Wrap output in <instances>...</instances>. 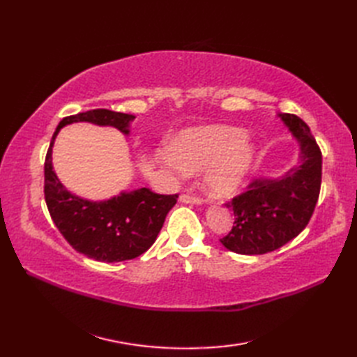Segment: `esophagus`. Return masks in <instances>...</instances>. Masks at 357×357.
Instances as JSON below:
<instances>
[{
	"instance_id": "34e87169",
	"label": "esophagus",
	"mask_w": 357,
	"mask_h": 357,
	"mask_svg": "<svg viewBox=\"0 0 357 357\" xmlns=\"http://www.w3.org/2000/svg\"><path fill=\"white\" fill-rule=\"evenodd\" d=\"M180 202H185V204H195V205H201V199L197 198V197H190V195H186V193H183V195H180Z\"/></svg>"
}]
</instances>
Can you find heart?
<instances>
[{"instance_id":"b5f03b06","label":"heart","mask_w":357,"mask_h":357,"mask_svg":"<svg viewBox=\"0 0 357 357\" xmlns=\"http://www.w3.org/2000/svg\"><path fill=\"white\" fill-rule=\"evenodd\" d=\"M259 147L244 129L223 125L190 128L172 144L155 152L159 167L174 176L204 172V188L213 198L228 199L241 192L250 178Z\"/></svg>"}]
</instances>
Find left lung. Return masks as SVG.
Instances as JSON below:
<instances>
[{
  "label": "left lung",
  "instance_id": "left-lung-1",
  "mask_svg": "<svg viewBox=\"0 0 357 357\" xmlns=\"http://www.w3.org/2000/svg\"><path fill=\"white\" fill-rule=\"evenodd\" d=\"M299 147L298 164L282 176L255 180L226 204L234 213L232 231L222 245L238 255H264L294 240L308 225L321 183V152L307 123L295 114L277 113Z\"/></svg>",
  "mask_w": 357,
  "mask_h": 357
}]
</instances>
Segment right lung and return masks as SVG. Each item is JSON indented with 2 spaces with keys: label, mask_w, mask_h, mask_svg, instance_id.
<instances>
[{
  "label": "right lung",
  "mask_w": 357,
  "mask_h": 357,
  "mask_svg": "<svg viewBox=\"0 0 357 357\" xmlns=\"http://www.w3.org/2000/svg\"><path fill=\"white\" fill-rule=\"evenodd\" d=\"M134 119V114L105 109L63 117L46 155L45 197L52 220L75 252L98 262L129 261L149 250L178 197L139 188L101 201L82 198L63 186L53 169V144L63 126L77 122L110 126L128 137Z\"/></svg>",
  "instance_id": "add662e5"
}]
</instances>
